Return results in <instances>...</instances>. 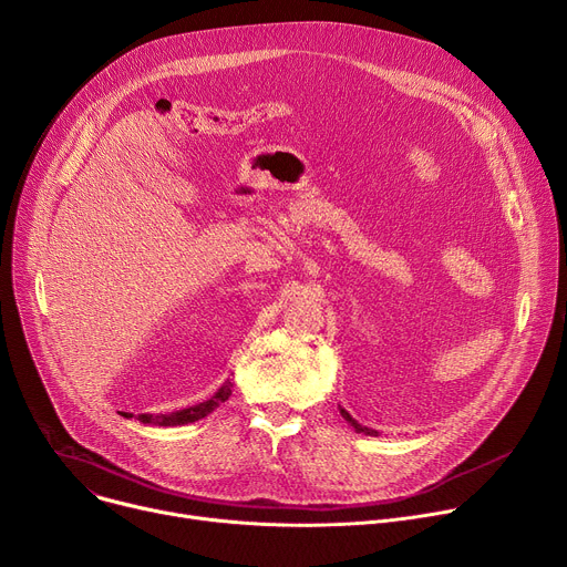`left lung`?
<instances>
[{
    "label": "left lung",
    "instance_id": "left-lung-1",
    "mask_svg": "<svg viewBox=\"0 0 567 567\" xmlns=\"http://www.w3.org/2000/svg\"><path fill=\"white\" fill-rule=\"evenodd\" d=\"M339 411H341V417H343V420H346V422H348V424H350V426H352L357 433H363V435H372V437H377V435H379L377 431H372V429H368V426H361V424H359V422H357V420H354V417H352V415H350L346 409H341V406H339Z\"/></svg>",
    "mask_w": 567,
    "mask_h": 567
}]
</instances>
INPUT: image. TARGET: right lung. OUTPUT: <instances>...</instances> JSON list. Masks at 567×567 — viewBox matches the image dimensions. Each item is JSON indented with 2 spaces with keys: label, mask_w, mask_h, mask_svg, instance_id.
Segmentation results:
<instances>
[{
  "label": "right lung",
  "mask_w": 567,
  "mask_h": 567,
  "mask_svg": "<svg viewBox=\"0 0 567 567\" xmlns=\"http://www.w3.org/2000/svg\"><path fill=\"white\" fill-rule=\"evenodd\" d=\"M230 388L233 383L226 379V383H221V388L206 401L195 403V406L168 413V415H138V420L143 424H154V426H184V424H193L197 420H204L206 415H210L215 409H219V403H224L230 396Z\"/></svg>",
  "instance_id": "obj_1"
}]
</instances>
